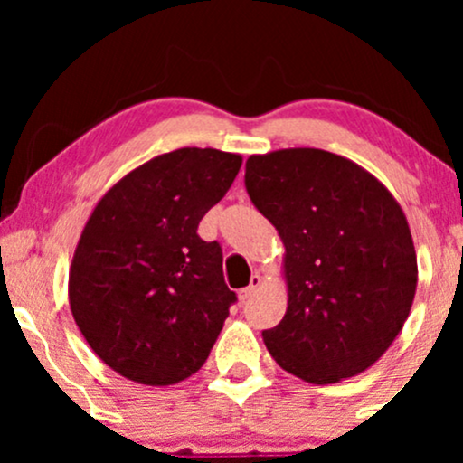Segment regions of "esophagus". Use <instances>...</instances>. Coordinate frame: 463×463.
I'll return each mask as SVG.
<instances>
[{
    "instance_id": "obj_1",
    "label": "esophagus",
    "mask_w": 463,
    "mask_h": 463,
    "mask_svg": "<svg viewBox=\"0 0 463 463\" xmlns=\"http://www.w3.org/2000/svg\"><path fill=\"white\" fill-rule=\"evenodd\" d=\"M259 287H261V274H252V276H250L248 287H243V289L239 291V300H248L250 296L257 294Z\"/></svg>"
}]
</instances>
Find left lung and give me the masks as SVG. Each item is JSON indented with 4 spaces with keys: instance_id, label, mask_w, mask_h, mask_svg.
Listing matches in <instances>:
<instances>
[{
    "instance_id": "obj_1",
    "label": "left lung",
    "mask_w": 463,
    "mask_h": 463,
    "mask_svg": "<svg viewBox=\"0 0 463 463\" xmlns=\"http://www.w3.org/2000/svg\"><path fill=\"white\" fill-rule=\"evenodd\" d=\"M246 189L285 246L287 311L263 331L269 354L316 385L368 370L416 296V248L401 204L357 163L316 147L252 154Z\"/></svg>"
}]
</instances>
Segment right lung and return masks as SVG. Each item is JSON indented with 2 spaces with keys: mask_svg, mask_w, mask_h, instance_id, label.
I'll return each instance as SVG.
<instances>
[{
  "mask_svg": "<svg viewBox=\"0 0 463 463\" xmlns=\"http://www.w3.org/2000/svg\"><path fill=\"white\" fill-rule=\"evenodd\" d=\"M241 156L180 147L117 180L95 204L69 268V307L93 353L141 385L202 368L237 300L222 248L198 224L226 195Z\"/></svg>",
  "mask_w": 463,
  "mask_h": 463,
  "instance_id": "right-lung-1",
  "label": "right lung"
}]
</instances>
